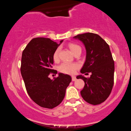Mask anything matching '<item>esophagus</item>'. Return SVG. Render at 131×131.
<instances>
[{"mask_svg": "<svg viewBox=\"0 0 131 131\" xmlns=\"http://www.w3.org/2000/svg\"><path fill=\"white\" fill-rule=\"evenodd\" d=\"M71 78H72V81H75L76 80V78L75 76H72Z\"/></svg>", "mask_w": 131, "mask_h": 131, "instance_id": "obj_1", "label": "esophagus"}]
</instances>
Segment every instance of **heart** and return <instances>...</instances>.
Wrapping results in <instances>:
<instances>
[{
    "label": "heart",
    "mask_w": 131,
    "mask_h": 131,
    "mask_svg": "<svg viewBox=\"0 0 131 131\" xmlns=\"http://www.w3.org/2000/svg\"><path fill=\"white\" fill-rule=\"evenodd\" d=\"M70 50L73 53L76 52L79 49H81V47L78 45L74 43H70L68 45ZM60 52V48H57L53 54V59L54 61H57L58 60V54ZM79 67V65L76 63H63L58 67V70L60 72L64 74H74Z\"/></svg>",
    "instance_id": "obj_1"
}]
</instances>
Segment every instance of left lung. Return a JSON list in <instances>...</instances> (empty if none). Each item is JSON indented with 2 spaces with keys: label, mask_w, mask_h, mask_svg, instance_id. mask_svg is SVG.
<instances>
[{
  "label": "left lung",
  "mask_w": 131,
  "mask_h": 131,
  "mask_svg": "<svg viewBox=\"0 0 131 131\" xmlns=\"http://www.w3.org/2000/svg\"><path fill=\"white\" fill-rule=\"evenodd\" d=\"M73 38L81 40L86 50V58L81 73L92 74L89 78L82 74L76 77L84 81L81 96L90 104H100L109 97L114 84L115 63L110 47L94 33L78 34Z\"/></svg>",
  "instance_id": "1"
}]
</instances>
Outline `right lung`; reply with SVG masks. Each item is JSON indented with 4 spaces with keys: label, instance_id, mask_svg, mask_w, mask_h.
Returning a JSON list of instances; mask_svg holds the SVG:
<instances>
[{
    "label": "right lung",
    "instance_id": "1",
    "mask_svg": "<svg viewBox=\"0 0 131 131\" xmlns=\"http://www.w3.org/2000/svg\"><path fill=\"white\" fill-rule=\"evenodd\" d=\"M63 41L57 43L49 38L37 37L23 51L21 73L27 92L41 107L52 109L60 104L71 81L70 75L61 73L53 79L49 78L50 73H54L53 52Z\"/></svg>",
    "mask_w": 131,
    "mask_h": 131
}]
</instances>
